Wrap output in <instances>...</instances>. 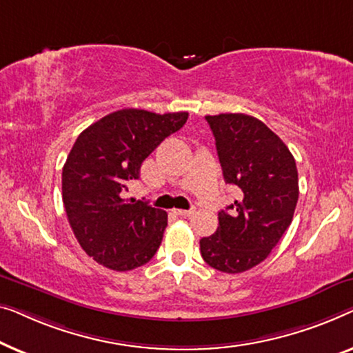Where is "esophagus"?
<instances>
[{
    "label": "esophagus",
    "instance_id": "esophagus-1",
    "mask_svg": "<svg viewBox=\"0 0 353 353\" xmlns=\"http://www.w3.org/2000/svg\"><path fill=\"white\" fill-rule=\"evenodd\" d=\"M174 212L177 216H182V217H188L193 214V210H174Z\"/></svg>",
    "mask_w": 353,
    "mask_h": 353
}]
</instances>
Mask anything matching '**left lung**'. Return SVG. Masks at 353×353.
<instances>
[{"instance_id": "8db88e82", "label": "left lung", "mask_w": 353, "mask_h": 353, "mask_svg": "<svg viewBox=\"0 0 353 353\" xmlns=\"http://www.w3.org/2000/svg\"><path fill=\"white\" fill-rule=\"evenodd\" d=\"M227 183L240 200L219 212V227L201 238L212 269L241 274L267 259L290 227L299 198L294 157L272 129L245 113L208 115Z\"/></svg>"}]
</instances>
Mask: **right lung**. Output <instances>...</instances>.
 <instances>
[{"label": "right lung", "mask_w": 353, "mask_h": 353, "mask_svg": "<svg viewBox=\"0 0 353 353\" xmlns=\"http://www.w3.org/2000/svg\"><path fill=\"white\" fill-rule=\"evenodd\" d=\"M187 112L123 108L79 134L62 170V200L79 246L117 272L137 269L155 256L168 225L166 211L125 200L142 161L185 125Z\"/></svg>", "instance_id": "1"}]
</instances>
